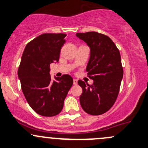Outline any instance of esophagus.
<instances>
[{"label": "esophagus", "mask_w": 148, "mask_h": 148, "mask_svg": "<svg viewBox=\"0 0 148 148\" xmlns=\"http://www.w3.org/2000/svg\"><path fill=\"white\" fill-rule=\"evenodd\" d=\"M73 84H74V85H77V79H74V80H73Z\"/></svg>", "instance_id": "34e87169"}]
</instances>
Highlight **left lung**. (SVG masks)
<instances>
[{
    "label": "left lung",
    "mask_w": 148,
    "mask_h": 148,
    "mask_svg": "<svg viewBox=\"0 0 148 148\" xmlns=\"http://www.w3.org/2000/svg\"><path fill=\"white\" fill-rule=\"evenodd\" d=\"M76 35L90 47L86 71L94 80L92 85L78 81L82 88L79 101L86 113L101 115L113 106L119 95L123 76L121 54L111 39L103 34L88 32Z\"/></svg>",
    "instance_id": "1"
}]
</instances>
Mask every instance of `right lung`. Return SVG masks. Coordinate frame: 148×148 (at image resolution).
I'll return each mask as SVG.
<instances>
[{
    "instance_id": "obj_1",
    "label": "right lung",
    "mask_w": 148,
    "mask_h": 148,
    "mask_svg": "<svg viewBox=\"0 0 148 148\" xmlns=\"http://www.w3.org/2000/svg\"><path fill=\"white\" fill-rule=\"evenodd\" d=\"M66 34L45 33L27 43L18 71L22 91L37 113L56 116L62 111L64 101L73 84L69 74L51 80L49 65L59 61Z\"/></svg>"
}]
</instances>
